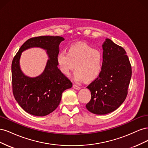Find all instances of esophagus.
Returning a JSON list of instances; mask_svg holds the SVG:
<instances>
[{"mask_svg":"<svg viewBox=\"0 0 148 148\" xmlns=\"http://www.w3.org/2000/svg\"><path fill=\"white\" fill-rule=\"evenodd\" d=\"M73 88H74V89H80V87L79 86H78V85H77V84H73Z\"/></svg>","mask_w":148,"mask_h":148,"instance_id":"obj_1","label":"esophagus"}]
</instances>
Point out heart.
<instances>
[{
  "label": "heart",
  "mask_w": 148,
  "mask_h": 148,
  "mask_svg": "<svg viewBox=\"0 0 148 148\" xmlns=\"http://www.w3.org/2000/svg\"><path fill=\"white\" fill-rule=\"evenodd\" d=\"M57 62L61 72L69 76L75 69L77 82H92L100 75L103 66L102 52L84 43L72 44L67 52L61 51L57 56Z\"/></svg>",
  "instance_id": "1"
}]
</instances>
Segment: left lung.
Wrapping results in <instances>:
<instances>
[{
  "instance_id": "8db88e82",
  "label": "left lung",
  "mask_w": 148,
  "mask_h": 148,
  "mask_svg": "<svg viewBox=\"0 0 148 148\" xmlns=\"http://www.w3.org/2000/svg\"><path fill=\"white\" fill-rule=\"evenodd\" d=\"M103 66L100 75L88 85L91 100L86 105L91 113L105 115L125 100L132 77V66L125 49L106 39L102 44Z\"/></svg>"
}]
</instances>
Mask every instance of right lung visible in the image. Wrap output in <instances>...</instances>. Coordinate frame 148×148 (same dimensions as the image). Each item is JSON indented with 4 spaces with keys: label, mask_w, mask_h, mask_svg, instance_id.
Segmentation results:
<instances>
[{
    "label": "right lung",
    "mask_w": 148,
    "mask_h": 148,
    "mask_svg": "<svg viewBox=\"0 0 148 148\" xmlns=\"http://www.w3.org/2000/svg\"><path fill=\"white\" fill-rule=\"evenodd\" d=\"M64 38L44 36L31 38L21 46L12 64V91L15 100L26 112L35 116H45L59 105L62 94L71 88L72 83L57 67L59 46ZM33 47L47 51L49 59L43 73L37 77L25 76L19 68L21 52Z\"/></svg>",
    "instance_id": "right-lung-1"
}]
</instances>
